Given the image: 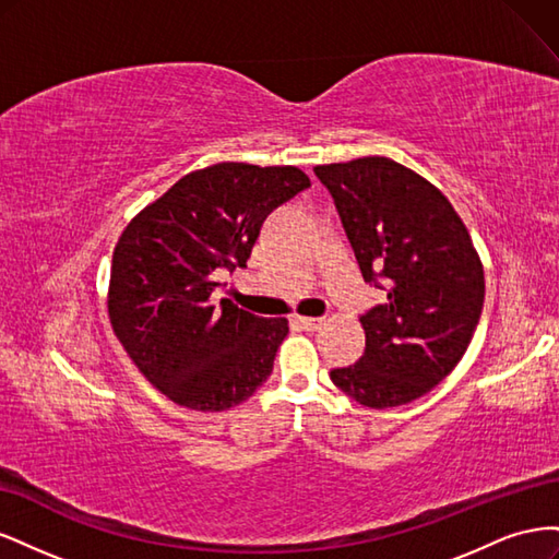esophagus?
<instances>
[{"mask_svg":"<svg viewBox=\"0 0 559 559\" xmlns=\"http://www.w3.org/2000/svg\"><path fill=\"white\" fill-rule=\"evenodd\" d=\"M294 321H296V324H298L300 329H306V331H317V329L321 326V321H324V319H319V317H300V314H296V317H294Z\"/></svg>","mask_w":559,"mask_h":559,"instance_id":"1","label":"esophagus"}]
</instances>
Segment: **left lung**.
Segmentation results:
<instances>
[{
    "instance_id": "obj_1",
    "label": "left lung",
    "mask_w": 559,
    "mask_h": 559,
    "mask_svg": "<svg viewBox=\"0 0 559 559\" xmlns=\"http://www.w3.org/2000/svg\"><path fill=\"white\" fill-rule=\"evenodd\" d=\"M366 282L386 302L361 314L364 357L333 368L337 389L366 408L411 403L452 373L478 326L485 273L471 235L431 181L366 156L317 165Z\"/></svg>"
}]
</instances>
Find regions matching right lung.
Returning a JSON list of instances; mask_svg holds the SVG:
<instances>
[{
  "label": "right lung",
  "instance_id": "right-lung-1",
  "mask_svg": "<svg viewBox=\"0 0 559 559\" xmlns=\"http://www.w3.org/2000/svg\"><path fill=\"white\" fill-rule=\"evenodd\" d=\"M294 165L216 163L181 177L118 238L109 321L140 373L177 405L202 413L247 401L273 373L289 333L222 298L216 277L245 267L265 216L308 189Z\"/></svg>",
  "mask_w": 559,
  "mask_h": 559
}]
</instances>
